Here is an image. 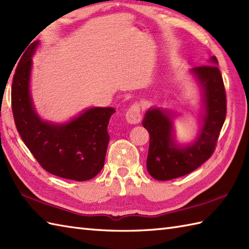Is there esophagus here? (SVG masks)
I'll list each match as a JSON object with an SVG mask.
<instances>
[{
  "instance_id": "34e87169",
  "label": "esophagus",
  "mask_w": 249,
  "mask_h": 249,
  "mask_svg": "<svg viewBox=\"0 0 249 249\" xmlns=\"http://www.w3.org/2000/svg\"><path fill=\"white\" fill-rule=\"evenodd\" d=\"M126 121L129 124H138L141 121V111L139 105L134 104L126 112Z\"/></svg>"
}]
</instances>
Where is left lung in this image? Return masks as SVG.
Segmentation results:
<instances>
[{"label": "left lung", "instance_id": "left-lung-1", "mask_svg": "<svg viewBox=\"0 0 249 249\" xmlns=\"http://www.w3.org/2000/svg\"><path fill=\"white\" fill-rule=\"evenodd\" d=\"M209 62L210 65L190 70L202 95L201 126L194 141L178 143L173 128L177 114L173 111L154 107L145 112L142 125L150 134L146 168L158 181L186 176L208 160L215 150L226 119V92L223 77L216 66L217 59L211 56Z\"/></svg>", "mask_w": 249, "mask_h": 249}]
</instances>
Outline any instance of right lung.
Wrapping results in <instances>:
<instances>
[{"instance_id":"1","label":"right lung","mask_w":249,"mask_h":249,"mask_svg":"<svg viewBox=\"0 0 249 249\" xmlns=\"http://www.w3.org/2000/svg\"><path fill=\"white\" fill-rule=\"evenodd\" d=\"M39 41L32 43L16 68L12 87L15 124L25 145L46 171L63 178L88 181L105 163L112 107H93L65 123L40 119L32 100V56Z\"/></svg>"}]
</instances>
